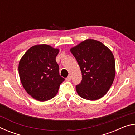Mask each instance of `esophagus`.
<instances>
[{
	"mask_svg": "<svg viewBox=\"0 0 135 135\" xmlns=\"http://www.w3.org/2000/svg\"><path fill=\"white\" fill-rule=\"evenodd\" d=\"M71 80V76H68L67 78H66V80H67V81H70Z\"/></svg>",
	"mask_w": 135,
	"mask_h": 135,
	"instance_id": "esophagus-1",
	"label": "esophagus"
}]
</instances>
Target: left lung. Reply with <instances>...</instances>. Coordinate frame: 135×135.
I'll list each match as a JSON object with an SVG mask.
<instances>
[{
	"instance_id": "left-lung-1",
	"label": "left lung",
	"mask_w": 135,
	"mask_h": 135,
	"mask_svg": "<svg viewBox=\"0 0 135 135\" xmlns=\"http://www.w3.org/2000/svg\"><path fill=\"white\" fill-rule=\"evenodd\" d=\"M78 62L82 80L76 89L83 99L98 100L108 92L115 76V59L110 49L99 41L86 39L70 49Z\"/></svg>"
}]
</instances>
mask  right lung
Here are the masks:
<instances>
[{
	"instance_id": "obj_1",
	"label": "right lung",
	"mask_w": 135,
	"mask_h": 135,
	"mask_svg": "<svg viewBox=\"0 0 135 135\" xmlns=\"http://www.w3.org/2000/svg\"><path fill=\"white\" fill-rule=\"evenodd\" d=\"M59 49L46 44L28 49L18 65L21 84L27 93L38 101L55 97L64 79L59 73L56 56Z\"/></svg>"
}]
</instances>
